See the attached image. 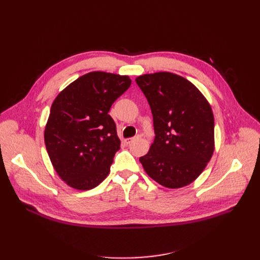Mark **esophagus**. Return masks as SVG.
<instances>
[{
	"label": "esophagus",
	"mask_w": 260,
	"mask_h": 260,
	"mask_svg": "<svg viewBox=\"0 0 260 260\" xmlns=\"http://www.w3.org/2000/svg\"><path fill=\"white\" fill-rule=\"evenodd\" d=\"M139 137H136V138H130V139H125L124 140V142H125V144H131L132 142H135V141L138 139Z\"/></svg>",
	"instance_id": "obj_1"
}]
</instances>
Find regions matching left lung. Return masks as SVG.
I'll list each match as a JSON object with an SVG mask.
<instances>
[{
    "mask_svg": "<svg viewBox=\"0 0 260 260\" xmlns=\"http://www.w3.org/2000/svg\"><path fill=\"white\" fill-rule=\"evenodd\" d=\"M151 107L154 143L140 157L146 174L169 188L192 183L215 149L214 114L205 96L185 78L155 73L136 79Z\"/></svg>",
    "mask_w": 260,
    "mask_h": 260,
    "instance_id": "left-lung-1",
    "label": "left lung"
}]
</instances>
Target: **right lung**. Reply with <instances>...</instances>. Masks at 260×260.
Returning a JSON list of instances; mask_svg holds the SVG:
<instances>
[{
	"label": "right lung",
	"instance_id": "add662e5",
	"mask_svg": "<svg viewBox=\"0 0 260 260\" xmlns=\"http://www.w3.org/2000/svg\"><path fill=\"white\" fill-rule=\"evenodd\" d=\"M130 84L128 76L92 72L54 100L44 142L54 169L69 186L91 190L108 176L120 148L108 112Z\"/></svg>",
	"mask_w": 260,
	"mask_h": 260
}]
</instances>
